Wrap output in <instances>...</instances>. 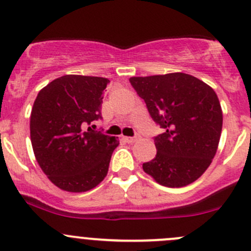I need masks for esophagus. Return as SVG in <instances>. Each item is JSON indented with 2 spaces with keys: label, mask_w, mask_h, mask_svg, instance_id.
<instances>
[{
  "label": "esophagus",
  "mask_w": 251,
  "mask_h": 251,
  "mask_svg": "<svg viewBox=\"0 0 251 251\" xmlns=\"http://www.w3.org/2000/svg\"><path fill=\"white\" fill-rule=\"evenodd\" d=\"M124 140L127 142V143H133V142L137 141V137H124Z\"/></svg>",
  "instance_id": "esophagus-1"
}]
</instances>
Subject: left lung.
<instances>
[{"label": "left lung", "mask_w": 251, "mask_h": 251, "mask_svg": "<svg viewBox=\"0 0 251 251\" xmlns=\"http://www.w3.org/2000/svg\"><path fill=\"white\" fill-rule=\"evenodd\" d=\"M151 119L165 130L154 137L156 155L143 164L159 184L192 183L211 164L222 131V109L215 91L184 73L131 77Z\"/></svg>", "instance_id": "obj_1"}]
</instances>
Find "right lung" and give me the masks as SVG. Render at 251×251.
I'll return each instance as SVG.
<instances>
[{"instance_id":"obj_1","label":"right lung","mask_w":251,"mask_h":251,"mask_svg":"<svg viewBox=\"0 0 251 251\" xmlns=\"http://www.w3.org/2000/svg\"><path fill=\"white\" fill-rule=\"evenodd\" d=\"M109 80L64 75L42 88L30 116L35 158L50 181L73 193L95 188L107 176L118 137L92 130Z\"/></svg>"}]
</instances>
